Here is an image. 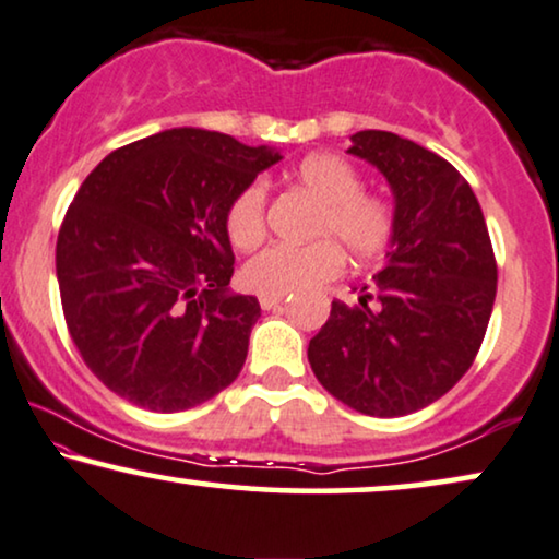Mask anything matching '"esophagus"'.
Returning <instances> with one entry per match:
<instances>
[{
    "mask_svg": "<svg viewBox=\"0 0 559 559\" xmlns=\"http://www.w3.org/2000/svg\"><path fill=\"white\" fill-rule=\"evenodd\" d=\"M284 299H286V296H271V294H263V296H260V307H263L265 311L278 309L281 304H284Z\"/></svg>",
    "mask_w": 559,
    "mask_h": 559,
    "instance_id": "1",
    "label": "esophagus"
}]
</instances>
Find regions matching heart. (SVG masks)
<instances>
[{"mask_svg": "<svg viewBox=\"0 0 559 559\" xmlns=\"http://www.w3.org/2000/svg\"><path fill=\"white\" fill-rule=\"evenodd\" d=\"M296 183L319 202L309 245H271L242 267V284L255 294L307 292L342 273L345 255L357 263L381 258L396 233V214L381 193L362 189L353 163L334 153L307 155L294 170ZM265 186L252 181L227 210L235 248H252L265 233Z\"/></svg>", "mask_w": 559, "mask_h": 559, "instance_id": "heart-1", "label": "heart"}]
</instances>
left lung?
I'll list each match as a JSON object with an SVG mask.
<instances>
[{"mask_svg": "<svg viewBox=\"0 0 559 559\" xmlns=\"http://www.w3.org/2000/svg\"><path fill=\"white\" fill-rule=\"evenodd\" d=\"M347 153L389 181L396 233L355 307L332 301L309 342L317 381L355 412L406 416L442 399L473 366L496 301L486 219L460 170L414 140L355 132Z\"/></svg>", "mask_w": 559, "mask_h": 559, "instance_id": "obj_1", "label": "left lung"}]
</instances>
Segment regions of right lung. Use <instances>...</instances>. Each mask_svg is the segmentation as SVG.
Listing matches in <instances>:
<instances>
[{"mask_svg":"<svg viewBox=\"0 0 559 559\" xmlns=\"http://www.w3.org/2000/svg\"><path fill=\"white\" fill-rule=\"evenodd\" d=\"M278 160L176 128L109 153L81 183L58 233V288L73 345L117 396L174 414L240 376L260 304L227 288V210Z\"/></svg>","mask_w":559,"mask_h":559,"instance_id":"right-lung-1","label":"right lung"}]
</instances>
